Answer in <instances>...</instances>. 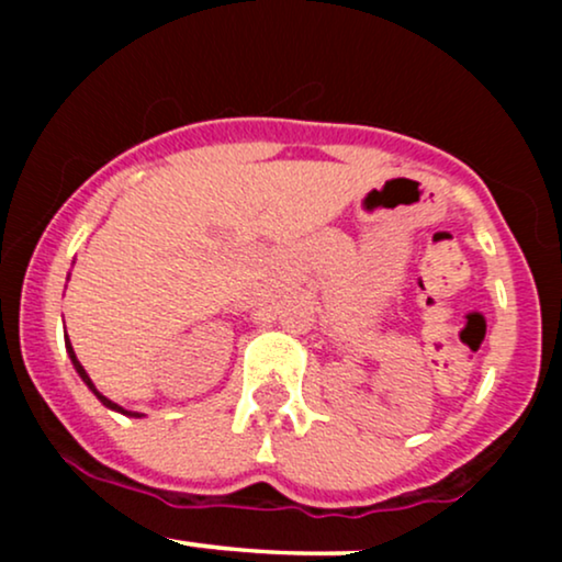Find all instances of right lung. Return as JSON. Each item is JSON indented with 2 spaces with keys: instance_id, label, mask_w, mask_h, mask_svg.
<instances>
[{
  "instance_id": "add662e5",
  "label": "right lung",
  "mask_w": 562,
  "mask_h": 562,
  "mask_svg": "<svg viewBox=\"0 0 562 562\" xmlns=\"http://www.w3.org/2000/svg\"><path fill=\"white\" fill-rule=\"evenodd\" d=\"M66 348H68V357H70V362H74V367H76V372H79V375H81V380H83V383H87V385H89V391H92V393H94V396H97V398H100V402L108 406V409H115V412H121V415H128V417H142V415H139V412H126V409H124V406H119V404H115V402H111V398H105V396H102V393L94 389V383H92V380H89V375H87V370H83V367H81V362H79V359H76V353H74V346H70V340H66Z\"/></svg>"
}]
</instances>
